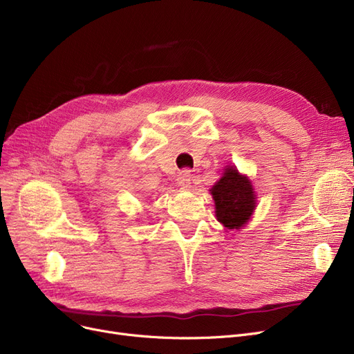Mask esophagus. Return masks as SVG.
<instances>
[{"label": "esophagus", "instance_id": "obj_1", "mask_svg": "<svg viewBox=\"0 0 354 354\" xmlns=\"http://www.w3.org/2000/svg\"><path fill=\"white\" fill-rule=\"evenodd\" d=\"M191 179H192L191 171L185 169L178 175V185L180 188H191Z\"/></svg>", "mask_w": 354, "mask_h": 354}]
</instances>
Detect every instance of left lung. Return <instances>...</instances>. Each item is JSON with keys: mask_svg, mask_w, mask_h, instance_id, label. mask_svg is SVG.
<instances>
[{"mask_svg": "<svg viewBox=\"0 0 354 354\" xmlns=\"http://www.w3.org/2000/svg\"><path fill=\"white\" fill-rule=\"evenodd\" d=\"M211 194L215 201L216 219L222 225L230 231L245 227L257 207V195L245 175H241L236 167L228 166Z\"/></svg>", "mask_w": 354, "mask_h": 354, "instance_id": "left-lung-1", "label": "left lung"}]
</instances>
